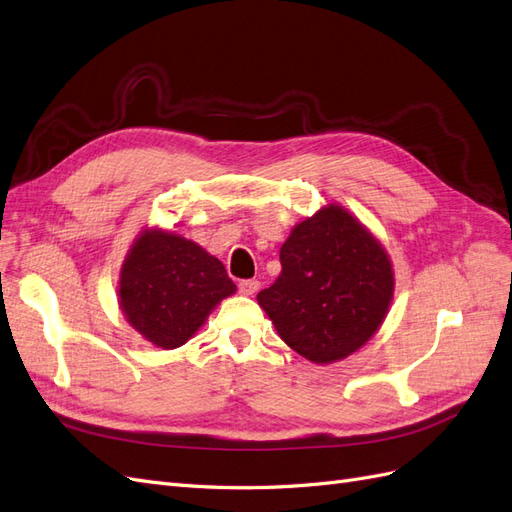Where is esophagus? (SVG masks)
I'll return each instance as SVG.
<instances>
[{"label":"esophagus","mask_w":512,"mask_h":512,"mask_svg":"<svg viewBox=\"0 0 512 512\" xmlns=\"http://www.w3.org/2000/svg\"><path fill=\"white\" fill-rule=\"evenodd\" d=\"M238 289L242 295H255L257 289H259V280L255 278H246V280H240L238 283Z\"/></svg>","instance_id":"1"}]
</instances>
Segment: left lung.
Segmentation results:
<instances>
[{"label":"left lung","mask_w":512,"mask_h":512,"mask_svg":"<svg viewBox=\"0 0 512 512\" xmlns=\"http://www.w3.org/2000/svg\"><path fill=\"white\" fill-rule=\"evenodd\" d=\"M280 263L283 272L257 302L295 353L332 364L381 327L393 298L391 261L344 208L332 204L295 225Z\"/></svg>","instance_id":"left-lung-1"}]
</instances>
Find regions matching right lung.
<instances>
[{
    "label": "right lung",
    "instance_id": "1",
    "mask_svg": "<svg viewBox=\"0 0 512 512\" xmlns=\"http://www.w3.org/2000/svg\"><path fill=\"white\" fill-rule=\"evenodd\" d=\"M236 291L223 263L195 242L146 229L123 263L119 298L131 327L161 349L185 344Z\"/></svg>",
    "mask_w": 512,
    "mask_h": 512
}]
</instances>
